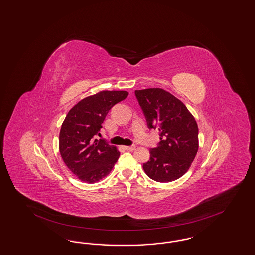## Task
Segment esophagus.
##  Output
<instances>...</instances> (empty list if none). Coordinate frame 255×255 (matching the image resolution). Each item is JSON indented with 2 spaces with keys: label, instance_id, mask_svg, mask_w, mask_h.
I'll return each instance as SVG.
<instances>
[{
  "label": "esophagus",
  "instance_id": "34e87169",
  "mask_svg": "<svg viewBox=\"0 0 255 255\" xmlns=\"http://www.w3.org/2000/svg\"><path fill=\"white\" fill-rule=\"evenodd\" d=\"M134 149H135V146H134V145H132V146H125V147H124V149L129 150V151H132Z\"/></svg>",
  "mask_w": 255,
  "mask_h": 255
}]
</instances>
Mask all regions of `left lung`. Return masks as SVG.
Listing matches in <instances>:
<instances>
[{"mask_svg":"<svg viewBox=\"0 0 255 255\" xmlns=\"http://www.w3.org/2000/svg\"><path fill=\"white\" fill-rule=\"evenodd\" d=\"M149 129L158 130L160 142L149 149L144 171L159 183L175 181L191 166L199 149V129L192 114L179 99L162 88L135 90Z\"/></svg>","mask_w":255,"mask_h":255,"instance_id":"left-lung-1","label":"left lung"}]
</instances>
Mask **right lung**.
Wrapping results in <instances>:
<instances>
[{
	"label": "right lung",
	"mask_w": 255,
	"mask_h": 255,
	"mask_svg": "<svg viewBox=\"0 0 255 255\" xmlns=\"http://www.w3.org/2000/svg\"><path fill=\"white\" fill-rule=\"evenodd\" d=\"M128 96L124 90H104L81 100L62 123L59 151L70 171L81 181L93 184L109 174L120 151L105 139H94L106 115Z\"/></svg>",
	"instance_id": "right-lung-1"
}]
</instances>
